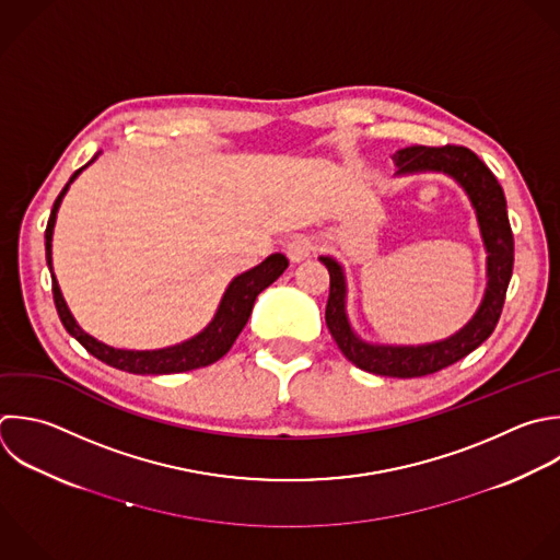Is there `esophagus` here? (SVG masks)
<instances>
[{
    "instance_id": "34e87169",
    "label": "esophagus",
    "mask_w": 560,
    "mask_h": 560,
    "mask_svg": "<svg viewBox=\"0 0 560 560\" xmlns=\"http://www.w3.org/2000/svg\"><path fill=\"white\" fill-rule=\"evenodd\" d=\"M313 252H315V241H313L311 236H306V234L293 236V238L289 241V245H287V254H289V258L295 260V262L308 258Z\"/></svg>"
}]
</instances>
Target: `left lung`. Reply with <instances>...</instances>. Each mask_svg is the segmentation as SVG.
Listing matches in <instances>:
<instances>
[{
	"label": "left lung",
	"instance_id": "obj_1",
	"mask_svg": "<svg viewBox=\"0 0 560 560\" xmlns=\"http://www.w3.org/2000/svg\"><path fill=\"white\" fill-rule=\"evenodd\" d=\"M398 173H418V171H442L455 177L468 192L481 236L488 249V291L477 311V315L453 337L416 348L398 346H368L354 337L348 326L343 311V276L339 265L332 258H322L330 273V291L326 302V326L337 341L339 350L357 368L396 378H416L440 372L455 361L464 359L477 346H481L494 330L501 308L505 302L508 282L512 276L514 262V238L505 212V197L490 173V168L466 147L444 144V147H407L394 155Z\"/></svg>",
	"mask_w": 560,
	"mask_h": 560
}]
</instances>
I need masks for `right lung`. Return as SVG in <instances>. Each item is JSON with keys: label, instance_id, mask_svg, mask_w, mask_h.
Wrapping results in <instances>:
<instances>
[{"label": "right lung", "instance_id": "right-lung-1", "mask_svg": "<svg viewBox=\"0 0 560 560\" xmlns=\"http://www.w3.org/2000/svg\"><path fill=\"white\" fill-rule=\"evenodd\" d=\"M83 168H79L70 177V182L66 184V188L57 197L55 208L50 212L48 228H46V260H48V267H52V230H55V221H57V210L61 206V199H63L66 190L70 188V184L77 179V175ZM287 267H289L287 256L273 254L265 262H260L258 267H254V269L241 273L238 278H234L232 284L228 287L225 295H223V302H221L212 324L203 332H199L197 337H192V339H188L179 346L164 348V350H116V348H109V346L96 341L94 337H90L88 332H83L79 328L72 313L68 311V304L61 295V289H59V282H57L55 273H52V295H55V306H57V313H59L66 330L90 354H94L103 363H107L112 368H118V370H125V372H131V374H175V372H188V370H197V368H203V365H210V363L219 361L234 346L236 337L245 328L258 293L265 291L271 282H276Z\"/></svg>", "mask_w": 560, "mask_h": 560}]
</instances>
